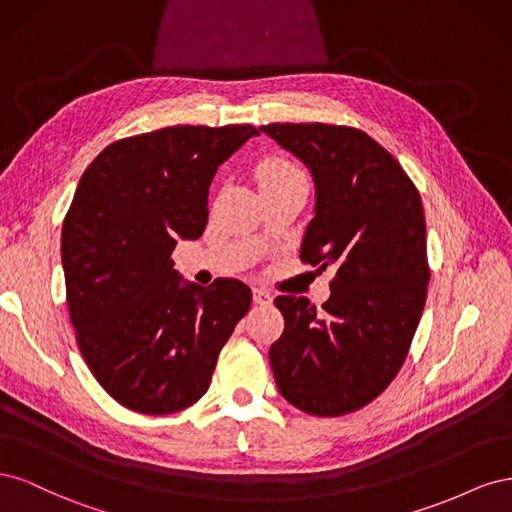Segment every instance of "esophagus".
Masks as SVG:
<instances>
[{
  "label": "esophagus",
  "mask_w": 512,
  "mask_h": 512,
  "mask_svg": "<svg viewBox=\"0 0 512 512\" xmlns=\"http://www.w3.org/2000/svg\"><path fill=\"white\" fill-rule=\"evenodd\" d=\"M254 303L269 307L273 303V294L269 290H265V288H254Z\"/></svg>",
  "instance_id": "esophagus-1"
}]
</instances>
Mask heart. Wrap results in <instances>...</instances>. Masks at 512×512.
Instances as JSON below:
<instances>
[{"label": "heart", "instance_id": "heart-1", "mask_svg": "<svg viewBox=\"0 0 512 512\" xmlns=\"http://www.w3.org/2000/svg\"><path fill=\"white\" fill-rule=\"evenodd\" d=\"M294 177H303V173L292 162L282 160V158L267 160L258 168L260 185L271 183V181H282V179H294Z\"/></svg>", "mask_w": 512, "mask_h": 512}]
</instances>
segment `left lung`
I'll return each instance as SVG.
<instances>
[{"instance_id":"8db88e82","label":"left lung","mask_w":512,"mask_h":512,"mask_svg":"<svg viewBox=\"0 0 512 512\" xmlns=\"http://www.w3.org/2000/svg\"><path fill=\"white\" fill-rule=\"evenodd\" d=\"M312 170L316 215L301 260L335 269L318 312L282 294V337L269 361L288 404L314 416H344L371 404L404 365L427 284L425 213L401 164L363 130L331 123L260 128Z\"/></svg>"}]
</instances>
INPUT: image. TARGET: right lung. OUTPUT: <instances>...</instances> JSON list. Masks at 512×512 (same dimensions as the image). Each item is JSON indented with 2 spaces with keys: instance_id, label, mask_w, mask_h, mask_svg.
<instances>
[{
  "instance_id": "1",
  "label": "right lung",
  "mask_w": 512,
  "mask_h": 512,
  "mask_svg": "<svg viewBox=\"0 0 512 512\" xmlns=\"http://www.w3.org/2000/svg\"><path fill=\"white\" fill-rule=\"evenodd\" d=\"M254 126H170L121 138L87 166L61 228L66 301L91 374L121 406L175 414L211 384L252 305L239 280L181 284L177 239L205 232L215 170Z\"/></svg>"
}]
</instances>
